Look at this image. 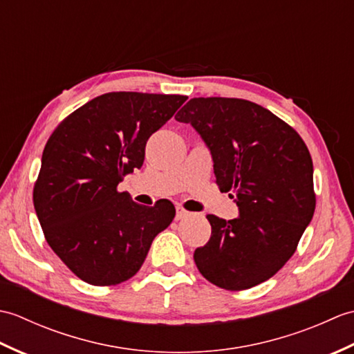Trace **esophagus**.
<instances>
[{
	"mask_svg": "<svg viewBox=\"0 0 354 354\" xmlns=\"http://www.w3.org/2000/svg\"><path fill=\"white\" fill-rule=\"evenodd\" d=\"M189 214H190V213L187 212V209H185L184 207H181V205L176 207V221H181V219H184V217H187Z\"/></svg>",
	"mask_w": 354,
	"mask_h": 354,
	"instance_id": "34e87169",
	"label": "esophagus"
}]
</instances>
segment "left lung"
<instances>
[{"label": "left lung", "instance_id": "8db88e82", "mask_svg": "<svg viewBox=\"0 0 354 354\" xmlns=\"http://www.w3.org/2000/svg\"><path fill=\"white\" fill-rule=\"evenodd\" d=\"M212 150L216 184L236 198L240 216L207 219L212 237L194 263L209 283L245 290L280 270L310 223L317 196L313 162L298 132L243 99L194 97L175 115Z\"/></svg>", "mask_w": 354, "mask_h": 354}]
</instances>
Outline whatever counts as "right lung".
Here are the masks:
<instances>
[{"label": "right lung", "instance_id": "1", "mask_svg": "<svg viewBox=\"0 0 354 354\" xmlns=\"http://www.w3.org/2000/svg\"><path fill=\"white\" fill-rule=\"evenodd\" d=\"M185 100L178 94L108 93L71 112L50 135L33 204L47 243L85 283L129 280L175 217L170 201L140 205L117 187L141 167L149 137Z\"/></svg>", "mask_w": 354, "mask_h": 354}]
</instances>
